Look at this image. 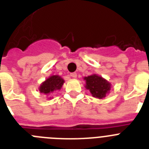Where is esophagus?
I'll return each instance as SVG.
<instances>
[{
    "label": "esophagus",
    "mask_w": 149,
    "mask_h": 149,
    "mask_svg": "<svg viewBox=\"0 0 149 149\" xmlns=\"http://www.w3.org/2000/svg\"><path fill=\"white\" fill-rule=\"evenodd\" d=\"M70 76L72 77H77V73H75V72H73V73H71L70 74Z\"/></svg>",
    "instance_id": "obj_1"
}]
</instances>
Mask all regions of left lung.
Returning a JSON list of instances; mask_svg holds the SVG:
<instances>
[{"label":"left lung","instance_id":"obj_1","mask_svg":"<svg viewBox=\"0 0 149 149\" xmlns=\"http://www.w3.org/2000/svg\"><path fill=\"white\" fill-rule=\"evenodd\" d=\"M86 81V89H89L92 95L95 98L102 99L110 92L111 84L101 76L97 74L88 76L84 77Z\"/></svg>","mask_w":149,"mask_h":149}]
</instances>
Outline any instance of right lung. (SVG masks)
I'll return each mask as SVG.
<instances>
[{
    "label": "right lung",
    "mask_w": 149,
    "mask_h": 149,
    "mask_svg": "<svg viewBox=\"0 0 149 149\" xmlns=\"http://www.w3.org/2000/svg\"><path fill=\"white\" fill-rule=\"evenodd\" d=\"M64 84V80L59 75H52L41 84L39 92L45 95L51 94L54 91L60 90Z\"/></svg>",
    "instance_id": "add662e5"
}]
</instances>
